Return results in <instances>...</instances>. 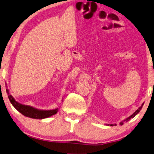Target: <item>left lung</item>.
Wrapping results in <instances>:
<instances>
[{
  "label": "left lung",
  "instance_id": "8db88e82",
  "mask_svg": "<svg viewBox=\"0 0 154 154\" xmlns=\"http://www.w3.org/2000/svg\"><path fill=\"white\" fill-rule=\"evenodd\" d=\"M143 105H144V103H143L142 105H141V106L140 107V108H138V109H137V110H136L135 112H134V113H133L132 114H131V116H129V117H128V118H127L126 119H125V120H123V121H121V123H120V125H123L124 122H125V121H126V122H128V121H130L131 119H132V118H134V116H135L136 115V114H138V112L140 111V109H142V108H143ZM114 125H116V124H114ZM114 125V124H110V125H110V126H113V125Z\"/></svg>",
  "mask_w": 154,
  "mask_h": 154
}]
</instances>
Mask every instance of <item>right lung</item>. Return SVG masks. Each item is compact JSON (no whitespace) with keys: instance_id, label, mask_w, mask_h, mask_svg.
I'll use <instances>...</instances> for the list:
<instances>
[{"instance_id":"obj_1","label":"right lung","mask_w":154,"mask_h":154,"mask_svg":"<svg viewBox=\"0 0 154 154\" xmlns=\"http://www.w3.org/2000/svg\"><path fill=\"white\" fill-rule=\"evenodd\" d=\"M5 86L7 88L6 92L7 94H8V98L9 101H10L11 103L12 104V106L18 112H20L22 114H23L24 116L29 117V118L31 119H43L54 115V114H55L58 112V108H55L54 109H49V110H44V109H39L33 108L32 106H25V105H23L18 103V101H16L13 96L9 93V90L7 89L6 83Z\"/></svg>"}]
</instances>
